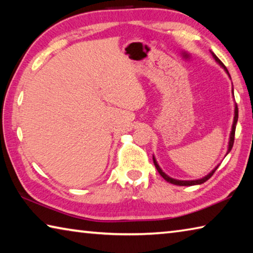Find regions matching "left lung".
Returning a JSON list of instances; mask_svg holds the SVG:
<instances>
[{
	"instance_id": "1",
	"label": "left lung",
	"mask_w": 253,
	"mask_h": 253,
	"mask_svg": "<svg viewBox=\"0 0 253 253\" xmlns=\"http://www.w3.org/2000/svg\"><path fill=\"white\" fill-rule=\"evenodd\" d=\"M212 55L214 57V59L216 60V62H219L220 65L224 68V70L226 71V74L229 75V71H228V69H226V67L223 65V63H222L221 61H220V59L216 57L215 54H214L213 52H212ZM230 76V75H229ZM232 91H233V89H232ZM238 106H237V104H235V109H234V121H233V125H232V130H231V134H230V140H229V148H228V153H230V151L231 149H232V147H233V143H234V134H235V127H237V122H238ZM226 153V154H228ZM153 161H154V165H155V168H156V169L158 170V173L161 174V176L165 179V181H168V182H169V183H172V184H175V185H179V186H191V185H196V184H202V183H204V182H207L208 179L212 176V175L214 174V172H215L216 170V169L219 168V166H216L215 169H214L211 173L210 174H208L207 176L205 177H203V178H200V179H195V181H179V179H174V178H172V177H169V175H166L164 172H163V170L161 169V168L160 166H158V164H157V162H156V160H155V157L153 156Z\"/></svg>"
}]
</instances>
